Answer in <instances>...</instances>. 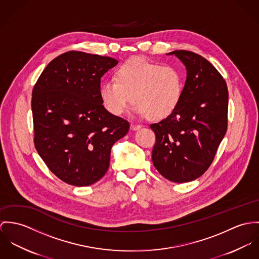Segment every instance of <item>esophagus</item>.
<instances>
[{
    "label": "esophagus",
    "instance_id": "1",
    "mask_svg": "<svg viewBox=\"0 0 259 259\" xmlns=\"http://www.w3.org/2000/svg\"><path fill=\"white\" fill-rule=\"evenodd\" d=\"M130 128H131V130H138V129H140V128H141V125H138V124H134V123H132V124L130 125Z\"/></svg>",
    "mask_w": 259,
    "mask_h": 259
}]
</instances>
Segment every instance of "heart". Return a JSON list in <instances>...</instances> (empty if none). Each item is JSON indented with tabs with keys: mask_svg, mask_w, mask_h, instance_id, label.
Instances as JSON below:
<instances>
[{
	"mask_svg": "<svg viewBox=\"0 0 259 259\" xmlns=\"http://www.w3.org/2000/svg\"><path fill=\"white\" fill-rule=\"evenodd\" d=\"M183 91L184 75L178 67L135 58L118 66L114 80L102 83L99 94L113 115H121L132 98L135 114L160 121L177 109Z\"/></svg>",
	"mask_w": 259,
	"mask_h": 259,
	"instance_id": "1",
	"label": "heart"
}]
</instances>
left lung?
<instances>
[{
  "instance_id": "left-lung-1",
  "label": "left lung",
  "mask_w": 259,
  "mask_h": 259,
  "mask_svg": "<svg viewBox=\"0 0 259 259\" xmlns=\"http://www.w3.org/2000/svg\"><path fill=\"white\" fill-rule=\"evenodd\" d=\"M175 55L187 68L182 99L171 115L150 128L156 135L155 168L175 183L191 182L212 163L228 129L227 82L205 58L181 50Z\"/></svg>"
}]
</instances>
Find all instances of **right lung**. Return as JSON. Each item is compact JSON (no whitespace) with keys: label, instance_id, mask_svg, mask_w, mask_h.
Wrapping results in <instances>:
<instances>
[{"label":"right lung","instance_id":"obj_1","mask_svg":"<svg viewBox=\"0 0 259 259\" xmlns=\"http://www.w3.org/2000/svg\"><path fill=\"white\" fill-rule=\"evenodd\" d=\"M115 58L70 51L53 59L32 89L34 147L62 182L85 187L107 172L129 122L103 106L100 78Z\"/></svg>","mask_w":259,"mask_h":259}]
</instances>
